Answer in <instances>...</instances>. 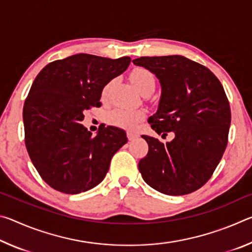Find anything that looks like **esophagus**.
I'll return each mask as SVG.
<instances>
[{"mask_svg": "<svg viewBox=\"0 0 252 252\" xmlns=\"http://www.w3.org/2000/svg\"><path fill=\"white\" fill-rule=\"evenodd\" d=\"M126 136H127V139H129V141H132V140H134L135 138H138V134L133 133V132L127 131L126 132Z\"/></svg>", "mask_w": 252, "mask_h": 252, "instance_id": "1", "label": "esophagus"}]
</instances>
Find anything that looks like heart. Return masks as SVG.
I'll return each mask as SVG.
<instances>
[{"label":"heart","instance_id":"heart-1","mask_svg":"<svg viewBox=\"0 0 252 252\" xmlns=\"http://www.w3.org/2000/svg\"><path fill=\"white\" fill-rule=\"evenodd\" d=\"M130 78L134 87L138 89L142 94L147 91H153L156 88V76L150 70L146 67H135L132 70ZM114 83L113 80L104 85L102 90V97L106 99L109 95L110 89ZM144 118V112L139 109H127V108H114L105 114V121L109 125L116 126L125 129H134L136 125Z\"/></svg>","mask_w":252,"mask_h":252}]
</instances>
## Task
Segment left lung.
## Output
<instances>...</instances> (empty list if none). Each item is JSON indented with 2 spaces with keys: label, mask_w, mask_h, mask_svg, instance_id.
I'll list each match as a JSON object with an SVG mask.
<instances>
[{
  "label": "left lung",
  "mask_w": 252,
  "mask_h": 252,
  "mask_svg": "<svg viewBox=\"0 0 252 252\" xmlns=\"http://www.w3.org/2000/svg\"><path fill=\"white\" fill-rule=\"evenodd\" d=\"M135 65L150 70L160 80L162 94L149 125L170 142L142 135L148 155L139 171L161 193L183 195L207 183L228 144L231 111L219 79L200 63L181 55L142 57Z\"/></svg>",
  "instance_id": "1"
}]
</instances>
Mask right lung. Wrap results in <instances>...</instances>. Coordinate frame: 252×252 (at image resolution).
Instances as JSON below:
<instances>
[{"instance_id":"1","label":"right lung","mask_w":252,"mask_h":252,"mask_svg":"<svg viewBox=\"0 0 252 252\" xmlns=\"http://www.w3.org/2000/svg\"><path fill=\"white\" fill-rule=\"evenodd\" d=\"M131 59L80 53L49 63L34 80L23 106L25 146L41 178L60 192L76 194L103 180L126 132L102 127L93 136L83 112L101 105L104 85Z\"/></svg>"}]
</instances>
